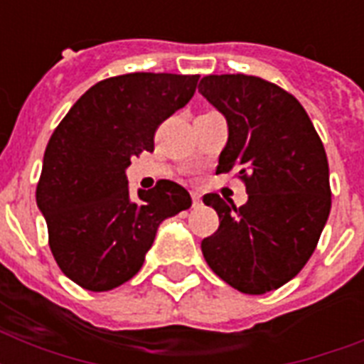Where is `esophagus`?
<instances>
[{
	"label": "esophagus",
	"mask_w": 364,
	"mask_h": 364,
	"mask_svg": "<svg viewBox=\"0 0 364 364\" xmlns=\"http://www.w3.org/2000/svg\"><path fill=\"white\" fill-rule=\"evenodd\" d=\"M191 196H193L194 205H198V204H200V198H202V196H200L198 191H191Z\"/></svg>",
	"instance_id": "esophagus-1"
}]
</instances>
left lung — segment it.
<instances>
[{
	"instance_id": "left-lung-1",
	"label": "left lung",
	"mask_w": 364,
	"mask_h": 364,
	"mask_svg": "<svg viewBox=\"0 0 364 364\" xmlns=\"http://www.w3.org/2000/svg\"><path fill=\"white\" fill-rule=\"evenodd\" d=\"M198 92L228 122L217 173L234 171L249 198L240 208L204 196L219 228L202 240L210 268L245 294L276 291L316 251L331 211L321 137L293 94L255 75H208Z\"/></svg>"
}]
</instances>
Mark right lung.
Listing matches in <instances>:
<instances>
[{"label":"right lung","mask_w":364,"mask_h":364,"mask_svg":"<svg viewBox=\"0 0 364 364\" xmlns=\"http://www.w3.org/2000/svg\"><path fill=\"white\" fill-rule=\"evenodd\" d=\"M200 75L136 71L96 82L48 139L36 198L48 247L71 282L111 291L136 276L164 219L188 210L191 194L160 179L130 196L132 156L154 151L159 126L188 104Z\"/></svg>","instance_id":"add662e5"}]
</instances>
